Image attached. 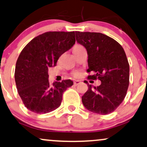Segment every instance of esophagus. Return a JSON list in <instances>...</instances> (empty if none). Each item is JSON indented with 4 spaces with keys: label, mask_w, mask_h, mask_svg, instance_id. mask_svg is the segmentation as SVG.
<instances>
[{
    "label": "esophagus",
    "mask_w": 147,
    "mask_h": 147,
    "mask_svg": "<svg viewBox=\"0 0 147 147\" xmlns=\"http://www.w3.org/2000/svg\"><path fill=\"white\" fill-rule=\"evenodd\" d=\"M80 81H78V80H76V81H74V85H75V86H78V85L80 84Z\"/></svg>",
    "instance_id": "34e87169"
}]
</instances>
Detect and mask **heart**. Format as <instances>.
Returning <instances> with one entry per match:
<instances>
[{"mask_svg": "<svg viewBox=\"0 0 147 147\" xmlns=\"http://www.w3.org/2000/svg\"><path fill=\"white\" fill-rule=\"evenodd\" d=\"M81 48H82V47H81V46H80V45H75V47H73V49H72V51H75V50H77V49H81ZM79 75H80V73H79V72H75L73 73L74 77H78V76H79Z\"/></svg>", "mask_w": 147, "mask_h": 147, "instance_id": "obj_1", "label": "heart"}]
</instances>
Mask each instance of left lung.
I'll list each match as a JSON object with an SVG mask.
<instances>
[{"label": "left lung", "instance_id": "8db88e82", "mask_svg": "<svg viewBox=\"0 0 147 147\" xmlns=\"http://www.w3.org/2000/svg\"><path fill=\"white\" fill-rule=\"evenodd\" d=\"M75 35L77 42L87 50L88 72L94 73L88 78L101 81L97 87L88 84L81 98L83 104L92 112L110 114L124 100L129 84V65L124 49L102 33L75 31Z\"/></svg>", "mask_w": 147, "mask_h": 147}]
</instances>
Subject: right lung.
Returning a JSON list of instances; mask_svg holds the SVG:
<instances>
[{
  "mask_svg": "<svg viewBox=\"0 0 147 147\" xmlns=\"http://www.w3.org/2000/svg\"><path fill=\"white\" fill-rule=\"evenodd\" d=\"M75 43V31H49L33 38L18 58L15 81L18 92L28 109L46 114L61 105L62 95L73 82L63 80L49 84L48 70Z\"/></svg>",
  "mask_w": 147,
  "mask_h": 147,
  "instance_id": "1",
  "label": "right lung"
}]
</instances>
